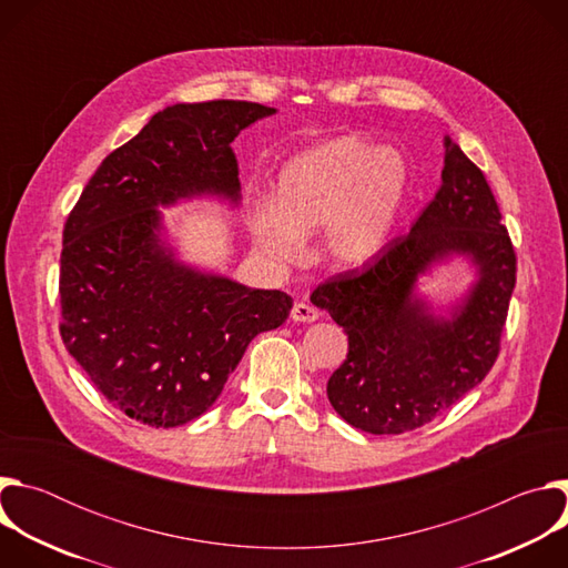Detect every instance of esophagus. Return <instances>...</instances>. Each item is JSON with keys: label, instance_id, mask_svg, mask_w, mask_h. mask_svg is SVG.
<instances>
[{"label": "esophagus", "instance_id": "1", "mask_svg": "<svg viewBox=\"0 0 568 568\" xmlns=\"http://www.w3.org/2000/svg\"><path fill=\"white\" fill-rule=\"evenodd\" d=\"M290 316H292V321H298V323H312L318 318V310L305 301H298V303H294Z\"/></svg>", "mask_w": 568, "mask_h": 568}]
</instances>
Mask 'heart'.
Returning a JSON list of instances; mask_svg holds the SVG:
<instances>
[{"label":"heart","mask_w":568,"mask_h":568,"mask_svg":"<svg viewBox=\"0 0 568 568\" xmlns=\"http://www.w3.org/2000/svg\"><path fill=\"white\" fill-rule=\"evenodd\" d=\"M412 173L395 148L342 134L290 156L276 178L274 204L252 211L258 250L276 263H296L305 237L321 233V256L333 267L355 270L388 245Z\"/></svg>","instance_id":"heart-1"}]
</instances>
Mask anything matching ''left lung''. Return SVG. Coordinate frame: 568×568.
Returning <instances> with one entry per match:
<instances>
[{
	"label": "left lung",
	"instance_id": "1",
	"mask_svg": "<svg viewBox=\"0 0 568 568\" xmlns=\"http://www.w3.org/2000/svg\"><path fill=\"white\" fill-rule=\"evenodd\" d=\"M440 189L409 235L364 272L312 292L348 335L346 362L328 379L333 409L355 429L404 434L432 423L490 373L510 296L515 250L483 173L445 136ZM467 262L473 281L454 302L419 290L443 264Z\"/></svg>",
	"mask_w": 568,
	"mask_h": 568
}]
</instances>
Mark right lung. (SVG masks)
<instances>
[{
    "instance_id": "add662e5",
    "label": "right lung",
    "mask_w": 568,
    "mask_h": 568,
    "mask_svg": "<svg viewBox=\"0 0 568 568\" xmlns=\"http://www.w3.org/2000/svg\"><path fill=\"white\" fill-rule=\"evenodd\" d=\"M274 108L178 103L110 152L67 217L60 335L105 399L148 427L206 414L252 339L285 323L292 298L180 258L161 209L240 206L233 139Z\"/></svg>"
}]
</instances>
